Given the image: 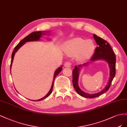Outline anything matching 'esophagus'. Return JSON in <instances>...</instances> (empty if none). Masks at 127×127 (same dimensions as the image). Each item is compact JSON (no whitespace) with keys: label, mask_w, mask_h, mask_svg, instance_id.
Masks as SVG:
<instances>
[{"label":"esophagus","mask_w":127,"mask_h":127,"mask_svg":"<svg viewBox=\"0 0 127 127\" xmlns=\"http://www.w3.org/2000/svg\"><path fill=\"white\" fill-rule=\"evenodd\" d=\"M64 66L66 67H70L71 66V63L69 62H66L64 64Z\"/></svg>","instance_id":"obj_1"}]
</instances>
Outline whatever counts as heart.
<instances>
[{
    "label": "heart",
    "mask_w": 127,
    "mask_h": 127,
    "mask_svg": "<svg viewBox=\"0 0 127 127\" xmlns=\"http://www.w3.org/2000/svg\"><path fill=\"white\" fill-rule=\"evenodd\" d=\"M95 46L92 40H86L81 38H75L65 43L64 50L68 56L77 55L79 60H84L92 55Z\"/></svg>",
    "instance_id": "obj_1"
}]
</instances>
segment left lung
Here are the masks:
<instances>
[{"mask_svg":"<svg viewBox=\"0 0 127 127\" xmlns=\"http://www.w3.org/2000/svg\"><path fill=\"white\" fill-rule=\"evenodd\" d=\"M94 38L96 42L97 47L95 49L94 56L90 59V62H88L83 64L78 65V66H75L73 72H72V74H73L72 75V77H73L72 82H73V87L75 91L80 96L86 98H89L98 97L103 93L107 92L108 89L110 88L112 81L115 75L116 57L109 43L102 38L98 37L95 34H94ZM98 60H105L108 63L109 67L110 68V78L109 82L106 87L100 92L92 94L86 93L83 92L79 88L78 85V79L79 71L82 66H87L89 63Z\"/></svg>","mask_w":127,"mask_h":127,"instance_id":"left-lung-1","label":"left lung"}]
</instances>
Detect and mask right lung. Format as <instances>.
<instances>
[{
  "label": "right lung",
  "instance_id": "1",
  "mask_svg": "<svg viewBox=\"0 0 127 127\" xmlns=\"http://www.w3.org/2000/svg\"><path fill=\"white\" fill-rule=\"evenodd\" d=\"M48 33H49V31H36V32H32L31 33H30V34H29L28 36H27L26 37H25L22 40L18 43L17 45V46L14 48V49L13 50V52L12 53V60H11V63H10V73H11V67H12V63H13V61L14 60V55L16 53V52L19 50L20 47H21L25 42H29V41H39L40 40V38L42 35H45L46 34H48ZM62 70V66H61V67H59L55 71V73H54V78H53V83H52V85L51 87V88H50V90L49 91V92L47 93V95L44 96L43 97H42V98L39 99L38 100H36L35 101H40L42 99H45L46 98L48 97L50 94H51L52 92V89L53 88V86H54V80H55V78L56 77V76L59 74L60 72ZM35 101V100H33Z\"/></svg>",
  "mask_w": 127,
  "mask_h": 127
}]
</instances>
